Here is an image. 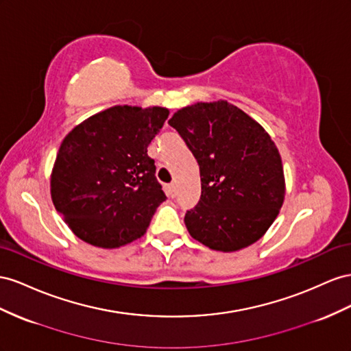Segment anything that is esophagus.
I'll return each mask as SVG.
<instances>
[{
  "mask_svg": "<svg viewBox=\"0 0 351 351\" xmlns=\"http://www.w3.org/2000/svg\"><path fill=\"white\" fill-rule=\"evenodd\" d=\"M167 192L169 196H174L176 195V184L174 183L167 184Z\"/></svg>",
  "mask_w": 351,
  "mask_h": 351,
  "instance_id": "1",
  "label": "esophagus"
}]
</instances>
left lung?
Instances as JSON below:
<instances>
[{
    "label": "left lung",
    "mask_w": 351,
    "mask_h": 351,
    "mask_svg": "<svg viewBox=\"0 0 351 351\" xmlns=\"http://www.w3.org/2000/svg\"><path fill=\"white\" fill-rule=\"evenodd\" d=\"M168 124L201 173V199L184 217L192 238L223 252L257 242L285 197L282 159L266 130L226 100L186 106Z\"/></svg>",
    "instance_id": "8db88e82"
}]
</instances>
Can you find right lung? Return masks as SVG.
Returning a JSON list of instances; mask_svg holds the SVG:
<instances>
[{"label":"right lung","mask_w":351,"mask_h":351,"mask_svg":"<svg viewBox=\"0 0 351 351\" xmlns=\"http://www.w3.org/2000/svg\"><path fill=\"white\" fill-rule=\"evenodd\" d=\"M167 108L113 106L75 127L53 167V204L75 236L99 248H119L146 233L167 196L147 146Z\"/></svg>","instance_id":"1"}]
</instances>
